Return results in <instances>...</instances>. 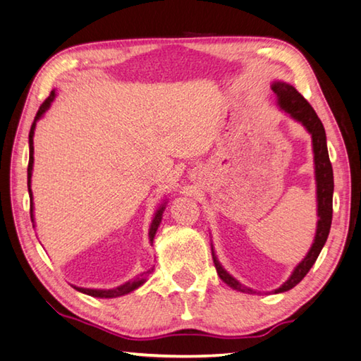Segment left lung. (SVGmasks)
Masks as SVG:
<instances>
[{"label":"left lung","instance_id":"1","mask_svg":"<svg viewBox=\"0 0 361 361\" xmlns=\"http://www.w3.org/2000/svg\"><path fill=\"white\" fill-rule=\"evenodd\" d=\"M271 91L275 92L278 99V105L281 110L286 111L290 118L302 122L303 127L311 133L312 138V152H314V169H316V185H317V229L314 243L311 245L308 255L305 259L297 265L295 270L292 271L289 280L281 284L280 288L275 289V294L278 292H286L292 289L295 284L300 283L305 275L308 274L312 264L316 262L319 253H321L322 247L327 242V237L331 226V214H333V168L327 151V137H325V128L322 126L321 119L317 118L314 111L307 99H305L300 92H298L294 86H290L284 81H275L271 85ZM212 259L215 264L216 274L221 280L228 284L229 288L235 290L247 292V294H255L253 289L243 286L235 278L231 276L226 270L221 267V264L216 259V256L212 250Z\"/></svg>","mask_w":361,"mask_h":361}]
</instances>
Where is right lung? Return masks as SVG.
<instances>
[{
  "label": "right lung",
  "mask_w": 361,
  "mask_h": 361,
  "mask_svg": "<svg viewBox=\"0 0 361 361\" xmlns=\"http://www.w3.org/2000/svg\"><path fill=\"white\" fill-rule=\"evenodd\" d=\"M54 96H56V94H54V91H51L50 92V96L47 97L45 100H44V104L39 106V111H37V114H36V118H34V122H32V126H31V130H30V163H28V192H30V198H31V221H34V216H32V193H31V174H32V163H34V157H32V154H34V146H32V137H34V128H36V122L42 118V114L49 110L50 108V105H51V102H53V99H54ZM163 210H165V204H163V206L157 210V212H155V216H154V220H152V223H151V228H149V240H154V237H155V233H157V229H159V224H160V221H161V214H163ZM151 274V270H147L146 274H141L140 276H137L135 278V280H132V281H127L126 284H122V286H118V288H114V289H86V288H77V286H73L75 289L77 290H80V292H83V294H87V295H91V297H100V298H113V297H121V295H124V294H128V292H132V290H135V289H138L142 283L146 281V276Z\"/></svg>",
  "instance_id": "add662e5"
}]
</instances>
